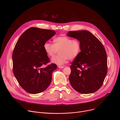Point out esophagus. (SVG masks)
I'll list each match as a JSON object with an SVG mask.
<instances>
[{"mask_svg": "<svg viewBox=\"0 0 120 120\" xmlns=\"http://www.w3.org/2000/svg\"><path fill=\"white\" fill-rule=\"evenodd\" d=\"M64 66H62V65H58V67L59 68H63Z\"/></svg>", "mask_w": 120, "mask_h": 120, "instance_id": "obj_1", "label": "esophagus"}]
</instances>
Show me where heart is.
<instances>
[{"mask_svg":"<svg viewBox=\"0 0 120 120\" xmlns=\"http://www.w3.org/2000/svg\"><path fill=\"white\" fill-rule=\"evenodd\" d=\"M54 42V44L46 42L44 48L46 54L50 57H53L59 51V54L51 59L52 63L58 65L64 64L68 59H75L81 52V45L78 40L61 36L56 38Z\"/></svg>","mask_w":120,"mask_h":120,"instance_id":"heart-1","label":"heart"}]
</instances>
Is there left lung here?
<instances>
[{"label": "left lung", "instance_id": "1", "mask_svg": "<svg viewBox=\"0 0 120 120\" xmlns=\"http://www.w3.org/2000/svg\"><path fill=\"white\" fill-rule=\"evenodd\" d=\"M67 36L79 40L81 52L72 63L69 79L73 88L84 94L100 88L107 73V58L101 43L86 30L69 31Z\"/></svg>", "mask_w": 120, "mask_h": 120}]
</instances>
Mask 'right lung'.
Returning a JSON list of instances; mask_svg holds the SVG:
<instances>
[{"label":"right lung","instance_id":"right-lung-1","mask_svg":"<svg viewBox=\"0 0 120 120\" xmlns=\"http://www.w3.org/2000/svg\"><path fill=\"white\" fill-rule=\"evenodd\" d=\"M55 34L54 30L30 27L15 45L12 54L13 73L21 87L28 93H41L51 82L56 65L42 66L50 62L44 45Z\"/></svg>","mask_w":120,"mask_h":120}]
</instances>
